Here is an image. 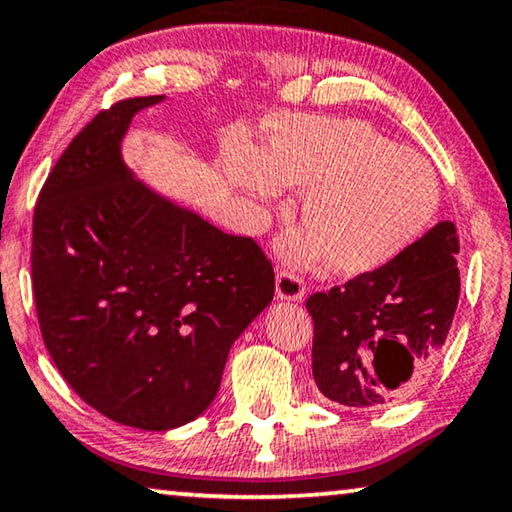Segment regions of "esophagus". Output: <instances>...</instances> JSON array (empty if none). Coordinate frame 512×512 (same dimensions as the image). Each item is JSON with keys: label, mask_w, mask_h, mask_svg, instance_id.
I'll return each instance as SVG.
<instances>
[{"label": "esophagus", "mask_w": 512, "mask_h": 512, "mask_svg": "<svg viewBox=\"0 0 512 512\" xmlns=\"http://www.w3.org/2000/svg\"><path fill=\"white\" fill-rule=\"evenodd\" d=\"M306 295V283L295 272L279 270L277 272V300L300 302Z\"/></svg>", "instance_id": "obj_1"}]
</instances>
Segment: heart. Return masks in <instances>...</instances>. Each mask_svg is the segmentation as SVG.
<instances>
[{"mask_svg":"<svg viewBox=\"0 0 512 512\" xmlns=\"http://www.w3.org/2000/svg\"><path fill=\"white\" fill-rule=\"evenodd\" d=\"M267 130L265 157L240 148L229 178L256 196H277L281 180L306 190L302 219L311 231L286 245L293 261L329 254L338 272H375L405 254L435 219L439 180L432 164L368 123L295 116Z\"/></svg>","mask_w":512,"mask_h":512,"instance_id":"1","label":"heart"}]
</instances>
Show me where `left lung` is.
<instances>
[{
	"label": "left lung",
	"mask_w": 512,
	"mask_h": 512,
	"mask_svg": "<svg viewBox=\"0 0 512 512\" xmlns=\"http://www.w3.org/2000/svg\"><path fill=\"white\" fill-rule=\"evenodd\" d=\"M460 242L437 226L396 261L306 300L313 380L345 407L405 398L426 380L458 309Z\"/></svg>",
	"instance_id": "left-lung-1"
}]
</instances>
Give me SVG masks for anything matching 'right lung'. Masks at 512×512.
<instances>
[{
    "label": "right lung",
    "mask_w": 512,
    "mask_h": 512,
    "mask_svg": "<svg viewBox=\"0 0 512 512\" xmlns=\"http://www.w3.org/2000/svg\"><path fill=\"white\" fill-rule=\"evenodd\" d=\"M102 109L70 141L34 210L31 283L43 343L86 405L141 430L194 421L274 297L251 238L219 231L141 185L121 160L139 109Z\"/></svg>",
    "instance_id": "add662e5"
}]
</instances>
